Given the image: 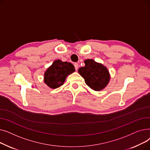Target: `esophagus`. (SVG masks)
I'll list each match as a JSON object with an SVG mask.
<instances>
[{
    "label": "esophagus",
    "mask_w": 150,
    "mask_h": 150,
    "mask_svg": "<svg viewBox=\"0 0 150 150\" xmlns=\"http://www.w3.org/2000/svg\"><path fill=\"white\" fill-rule=\"evenodd\" d=\"M74 66L75 67V70H78V64H77V63H75L74 64Z\"/></svg>",
    "instance_id": "1"
}]
</instances>
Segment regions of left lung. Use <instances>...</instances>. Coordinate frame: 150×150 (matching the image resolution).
I'll return each mask as SVG.
<instances>
[{"label": "left lung", "mask_w": 150, "mask_h": 150, "mask_svg": "<svg viewBox=\"0 0 150 150\" xmlns=\"http://www.w3.org/2000/svg\"><path fill=\"white\" fill-rule=\"evenodd\" d=\"M85 66L78 69L86 84L96 91L103 90L110 81V74L106 66L92 59H86Z\"/></svg>", "instance_id": "obj_1"}]
</instances>
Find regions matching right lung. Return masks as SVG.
<instances>
[{
    "instance_id": "right-lung-1",
    "label": "right lung",
    "mask_w": 150,
    "mask_h": 150,
    "mask_svg": "<svg viewBox=\"0 0 150 150\" xmlns=\"http://www.w3.org/2000/svg\"><path fill=\"white\" fill-rule=\"evenodd\" d=\"M75 71L72 63L55 60L45 72L44 81L52 89L58 88L64 84L67 76Z\"/></svg>"
}]
</instances>
